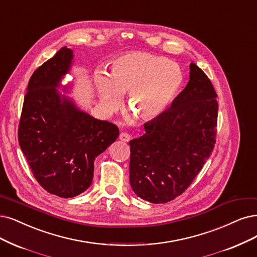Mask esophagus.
I'll return each mask as SVG.
<instances>
[{"mask_svg":"<svg viewBox=\"0 0 257 257\" xmlns=\"http://www.w3.org/2000/svg\"><path fill=\"white\" fill-rule=\"evenodd\" d=\"M119 140L123 141V142H129L131 140V136L129 134H127V132H121V134L119 135Z\"/></svg>","mask_w":257,"mask_h":257,"instance_id":"obj_1","label":"esophagus"}]
</instances>
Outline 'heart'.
Returning <instances> with one entry per match:
<instances>
[{"mask_svg": "<svg viewBox=\"0 0 257 257\" xmlns=\"http://www.w3.org/2000/svg\"><path fill=\"white\" fill-rule=\"evenodd\" d=\"M94 81L104 109H116L120 95L128 92V104L136 115L153 119L176 97L183 83V72L178 63L163 57L132 52L112 62L109 77L97 71Z\"/></svg>", "mask_w": 257, "mask_h": 257, "instance_id": "obj_1", "label": "heart"}]
</instances>
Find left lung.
<instances>
[{
    "label": "left lung",
    "mask_w": 257,
    "mask_h": 257,
    "mask_svg": "<svg viewBox=\"0 0 257 257\" xmlns=\"http://www.w3.org/2000/svg\"><path fill=\"white\" fill-rule=\"evenodd\" d=\"M172 106L144 123L145 135L129 142L130 185L151 203L184 193L210 158L216 142L218 102L211 80L195 63Z\"/></svg>",
    "instance_id": "left-lung-1"
}]
</instances>
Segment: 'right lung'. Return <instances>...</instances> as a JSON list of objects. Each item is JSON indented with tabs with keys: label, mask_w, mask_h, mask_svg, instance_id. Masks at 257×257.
<instances>
[{
	"label": "right lung",
	"mask_w": 257,
	"mask_h": 257,
	"mask_svg": "<svg viewBox=\"0 0 257 257\" xmlns=\"http://www.w3.org/2000/svg\"><path fill=\"white\" fill-rule=\"evenodd\" d=\"M72 61L73 51L63 46L34 72L18 130L19 144L38 183L61 198L87 191L95 158L119 135L116 125L92 117L57 91Z\"/></svg>",
	"instance_id": "add662e5"
}]
</instances>
